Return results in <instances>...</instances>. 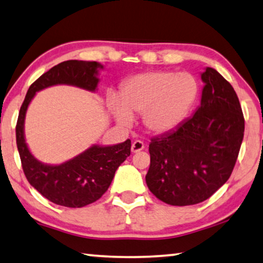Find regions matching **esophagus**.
Returning a JSON list of instances; mask_svg holds the SVG:
<instances>
[{
    "label": "esophagus",
    "mask_w": 263,
    "mask_h": 263,
    "mask_svg": "<svg viewBox=\"0 0 263 263\" xmlns=\"http://www.w3.org/2000/svg\"><path fill=\"white\" fill-rule=\"evenodd\" d=\"M144 148H145V144H144V141H141V140H135L131 146V151L133 153L140 152V151H142Z\"/></svg>",
    "instance_id": "34e87169"
}]
</instances>
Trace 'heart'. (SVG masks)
I'll list each match as a JSON object with an SVG mask.
<instances>
[{
  "label": "heart",
  "instance_id": "b5f03b06",
  "mask_svg": "<svg viewBox=\"0 0 263 263\" xmlns=\"http://www.w3.org/2000/svg\"><path fill=\"white\" fill-rule=\"evenodd\" d=\"M198 82L189 73L158 70L132 77L123 83L119 96L109 105L119 124L128 126L142 114L149 132L163 135L174 130L189 114L198 96Z\"/></svg>",
  "mask_w": 263,
  "mask_h": 263
}]
</instances>
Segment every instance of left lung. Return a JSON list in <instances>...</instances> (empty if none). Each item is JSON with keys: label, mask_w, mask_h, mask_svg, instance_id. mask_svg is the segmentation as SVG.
<instances>
[{"label": "left lung", "mask_w": 263, "mask_h": 263, "mask_svg": "<svg viewBox=\"0 0 263 263\" xmlns=\"http://www.w3.org/2000/svg\"><path fill=\"white\" fill-rule=\"evenodd\" d=\"M201 106L175 131L151 139L146 183L171 205L201 203L230 179L243 139L237 92L216 69L202 74Z\"/></svg>", "instance_id": "obj_1"}]
</instances>
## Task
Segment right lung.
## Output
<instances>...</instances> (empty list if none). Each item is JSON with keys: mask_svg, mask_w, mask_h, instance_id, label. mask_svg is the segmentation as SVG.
<instances>
[{"mask_svg": "<svg viewBox=\"0 0 263 263\" xmlns=\"http://www.w3.org/2000/svg\"><path fill=\"white\" fill-rule=\"evenodd\" d=\"M96 61L68 60L54 66L31 84L16 124V144L26 180L44 197L58 205L82 208L100 199L108 190L115 173L131 153V140L100 147L92 146L86 152L59 166H48L35 160L24 139V118L35 91L53 84H72L95 90L99 79Z\"/></svg>", "mask_w": 263, "mask_h": 263, "instance_id": "1", "label": "right lung"}]
</instances>
